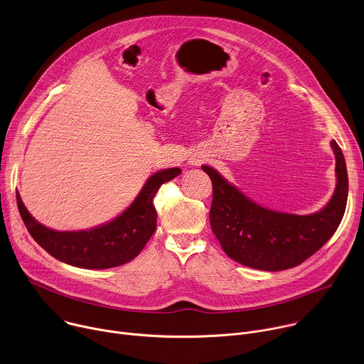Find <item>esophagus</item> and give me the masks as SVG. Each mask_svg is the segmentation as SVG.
<instances>
[{"label": "esophagus", "instance_id": "34e87169", "mask_svg": "<svg viewBox=\"0 0 364 364\" xmlns=\"http://www.w3.org/2000/svg\"><path fill=\"white\" fill-rule=\"evenodd\" d=\"M191 166H200V163H201V160H200V157H191L190 159V161H188Z\"/></svg>", "mask_w": 364, "mask_h": 364}]
</instances>
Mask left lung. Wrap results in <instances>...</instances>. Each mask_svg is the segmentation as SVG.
Wrapping results in <instances>:
<instances>
[{
	"label": "left lung",
	"instance_id": "1",
	"mask_svg": "<svg viewBox=\"0 0 364 364\" xmlns=\"http://www.w3.org/2000/svg\"><path fill=\"white\" fill-rule=\"evenodd\" d=\"M330 145L336 155L334 194L321 210L305 216L267 209L215 168L201 166L213 184L212 230L229 257L253 269L275 272L302 264L328 242L344 216L348 194L344 155L334 139Z\"/></svg>",
	"mask_w": 364,
	"mask_h": 364
}]
</instances>
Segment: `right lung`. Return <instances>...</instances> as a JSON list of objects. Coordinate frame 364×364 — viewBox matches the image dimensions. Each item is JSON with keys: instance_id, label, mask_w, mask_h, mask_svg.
Masks as SVG:
<instances>
[{"instance_id": "right-lung-1", "label": "right lung", "mask_w": 364, "mask_h": 364, "mask_svg": "<svg viewBox=\"0 0 364 364\" xmlns=\"http://www.w3.org/2000/svg\"><path fill=\"white\" fill-rule=\"evenodd\" d=\"M181 173L166 168L152 174L129 204L108 223L87 230L59 232L38 223L26 209L17 191V205L31 237L59 261L83 269H108L124 265L144 249L157 228L154 197L161 184Z\"/></svg>"}]
</instances>
